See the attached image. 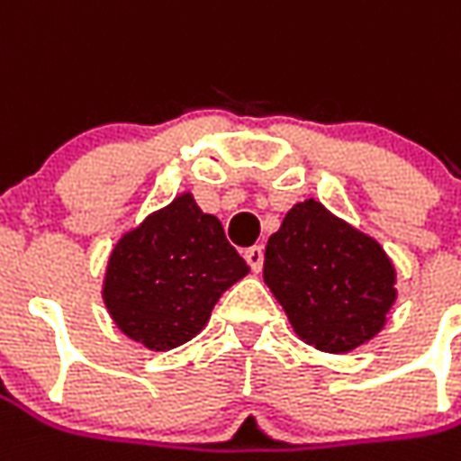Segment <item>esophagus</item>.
<instances>
[{
  "label": "esophagus",
  "instance_id": "esophagus-1",
  "mask_svg": "<svg viewBox=\"0 0 461 461\" xmlns=\"http://www.w3.org/2000/svg\"><path fill=\"white\" fill-rule=\"evenodd\" d=\"M244 259L249 262V267H252L254 272H259L264 264V247H259V244H254V247H249L247 252H244Z\"/></svg>",
  "mask_w": 461,
  "mask_h": 461
}]
</instances>
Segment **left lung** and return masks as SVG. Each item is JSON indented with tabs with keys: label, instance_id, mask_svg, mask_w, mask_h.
I'll return each mask as SVG.
<instances>
[{
	"label": "left lung",
	"instance_id": "left-lung-1",
	"mask_svg": "<svg viewBox=\"0 0 461 461\" xmlns=\"http://www.w3.org/2000/svg\"><path fill=\"white\" fill-rule=\"evenodd\" d=\"M264 282L299 337L321 352H352L384 327L397 275L372 237L307 199L267 241Z\"/></svg>",
	"mask_w": 461,
	"mask_h": 461
}]
</instances>
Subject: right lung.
<instances>
[{"label": "right lung", "instance_id": "1", "mask_svg": "<svg viewBox=\"0 0 461 461\" xmlns=\"http://www.w3.org/2000/svg\"><path fill=\"white\" fill-rule=\"evenodd\" d=\"M247 272L221 221L192 194H179L117 241L102 297L130 339L167 352L197 337L221 294Z\"/></svg>", "mask_w": 461, "mask_h": 461}]
</instances>
